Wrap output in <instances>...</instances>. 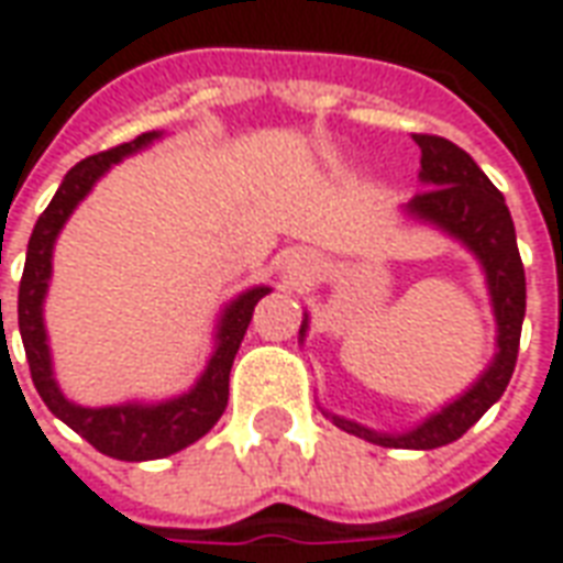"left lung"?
I'll return each mask as SVG.
<instances>
[{"label":"left lung","instance_id":"1","mask_svg":"<svg viewBox=\"0 0 563 563\" xmlns=\"http://www.w3.org/2000/svg\"><path fill=\"white\" fill-rule=\"evenodd\" d=\"M415 143L420 145V179L430 188L418 191L415 200L408 203V210L418 219L445 228L448 234H454L482 258L490 298H494L497 325H500V335H497L500 350H497L490 368L475 380L473 390L445 405L430 420H423L418 430L402 432V435H384V432L365 430L360 423L344 418H332V423L372 445L430 451V448H442L460 439L509 387L515 360H518L528 292H525V265H521L518 243H515L512 216H509V207L497 186L460 145L445 136L415 133ZM301 332H305V325H301Z\"/></svg>","mask_w":563,"mask_h":563}]
</instances>
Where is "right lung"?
I'll return each instance as SVG.
<instances>
[{
    "label": "right lung",
    "instance_id": "obj_1",
    "mask_svg": "<svg viewBox=\"0 0 563 563\" xmlns=\"http://www.w3.org/2000/svg\"><path fill=\"white\" fill-rule=\"evenodd\" d=\"M158 133L148 131L136 136L131 143H121L115 148H106L100 155L78 161L73 170L63 176L57 195L51 198L45 213L38 216L33 228V238L26 246V265H23L21 292H18V325H21L23 350H26V363L38 396L45 399L51 411L73 430L88 439L90 445L100 454L115 460H158L170 457L176 451H183L191 442H198L200 435L213 430V423L222 418L228 405V375L234 365V353L241 347L246 325L253 320V310L258 298L271 292L268 286H255L250 292H243L238 301H231L219 322V347L213 360L207 365V372L200 375L195 390H188L179 399L161 405H112V408H81L73 405L54 384L51 375V353L45 341V322H42V301L48 292L51 280V250L60 234L63 222L78 207V200L88 195L93 183L103 176L112 164L133 155L136 148H143L155 140ZM2 320V301H0Z\"/></svg>",
    "mask_w": 563,
    "mask_h": 563
}]
</instances>
